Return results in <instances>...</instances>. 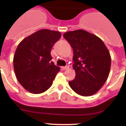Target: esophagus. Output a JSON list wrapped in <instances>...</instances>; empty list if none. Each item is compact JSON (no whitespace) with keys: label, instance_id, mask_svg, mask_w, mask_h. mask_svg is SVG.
Returning <instances> with one entry per match:
<instances>
[{"label":"esophagus","instance_id":"esophagus-1","mask_svg":"<svg viewBox=\"0 0 126 126\" xmlns=\"http://www.w3.org/2000/svg\"><path fill=\"white\" fill-rule=\"evenodd\" d=\"M61 69H62L63 70H67V69H69V67H68V66H65V67H61Z\"/></svg>","mask_w":126,"mask_h":126}]
</instances>
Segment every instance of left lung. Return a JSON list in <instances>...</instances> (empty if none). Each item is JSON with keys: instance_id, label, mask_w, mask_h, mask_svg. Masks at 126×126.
Instances as JSON below:
<instances>
[{"instance_id": "obj_1", "label": "left lung", "mask_w": 126, "mask_h": 126, "mask_svg": "<svg viewBox=\"0 0 126 126\" xmlns=\"http://www.w3.org/2000/svg\"><path fill=\"white\" fill-rule=\"evenodd\" d=\"M73 50L75 77L71 88L81 96L96 94L106 83L111 67V56L102 40L84 30L63 34Z\"/></svg>"}]
</instances>
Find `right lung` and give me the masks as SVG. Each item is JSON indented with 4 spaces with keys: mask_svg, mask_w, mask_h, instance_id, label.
Segmentation results:
<instances>
[{
    "mask_svg": "<svg viewBox=\"0 0 126 126\" xmlns=\"http://www.w3.org/2000/svg\"><path fill=\"white\" fill-rule=\"evenodd\" d=\"M61 37L59 31L41 29L18 44L13 58L14 70L18 81L30 93H43L53 84L60 68L51 61V51Z\"/></svg>",
    "mask_w": 126,
    "mask_h": 126,
    "instance_id": "add662e5",
    "label": "right lung"
}]
</instances>
